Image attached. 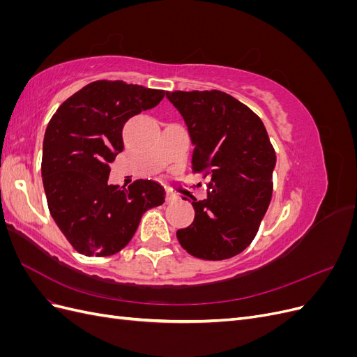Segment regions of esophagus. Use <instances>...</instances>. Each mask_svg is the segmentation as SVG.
I'll use <instances>...</instances> for the list:
<instances>
[{
    "mask_svg": "<svg viewBox=\"0 0 357 357\" xmlns=\"http://www.w3.org/2000/svg\"><path fill=\"white\" fill-rule=\"evenodd\" d=\"M167 202H172V201H176L177 199V195L174 192H171V190H167Z\"/></svg>",
    "mask_w": 357,
    "mask_h": 357,
    "instance_id": "34e87169",
    "label": "esophagus"
}]
</instances>
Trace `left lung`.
<instances>
[{"instance_id":"obj_1","label":"left lung","mask_w":357,"mask_h":357,"mask_svg":"<svg viewBox=\"0 0 357 357\" xmlns=\"http://www.w3.org/2000/svg\"><path fill=\"white\" fill-rule=\"evenodd\" d=\"M167 98L188 125L192 171L208 180L207 198L190 197L195 220L177 231L178 243L204 261L229 259L253 241L268 210L275 150L259 116L228 93L172 91Z\"/></svg>"}]
</instances>
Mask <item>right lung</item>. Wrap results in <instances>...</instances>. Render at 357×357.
I'll return each mask as SVG.
<instances>
[{"mask_svg":"<svg viewBox=\"0 0 357 357\" xmlns=\"http://www.w3.org/2000/svg\"><path fill=\"white\" fill-rule=\"evenodd\" d=\"M165 92L122 80H96L63 101L45 134L41 176L49 211L86 256H110L131 241L143 214L162 205L156 181L109 185L110 162L123 150L129 117L153 109Z\"/></svg>","mask_w":357,"mask_h":357,"instance_id":"add662e5","label":"right lung"}]
</instances>
